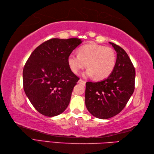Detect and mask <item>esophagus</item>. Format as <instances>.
Listing matches in <instances>:
<instances>
[{"instance_id": "34e87169", "label": "esophagus", "mask_w": 154, "mask_h": 154, "mask_svg": "<svg viewBox=\"0 0 154 154\" xmlns=\"http://www.w3.org/2000/svg\"><path fill=\"white\" fill-rule=\"evenodd\" d=\"M78 83H80V84H81V85H85V83H86L85 81H83V80H82V79H79V81H78Z\"/></svg>"}]
</instances>
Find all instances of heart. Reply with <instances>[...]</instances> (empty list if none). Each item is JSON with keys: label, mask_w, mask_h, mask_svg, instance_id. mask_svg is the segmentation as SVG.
I'll use <instances>...</instances> for the list:
<instances>
[{"label": "heart", "mask_w": 154, "mask_h": 154, "mask_svg": "<svg viewBox=\"0 0 154 154\" xmlns=\"http://www.w3.org/2000/svg\"><path fill=\"white\" fill-rule=\"evenodd\" d=\"M67 63L71 71L78 74L87 65L89 69L85 75H94L97 79H104L112 73L116 63V54L112 48L103 45L89 44L81 47L79 54L72 52L69 55Z\"/></svg>", "instance_id": "b5f03b06"}]
</instances>
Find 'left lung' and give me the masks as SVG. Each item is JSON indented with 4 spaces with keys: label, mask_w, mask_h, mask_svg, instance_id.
<instances>
[{
    "label": "left lung",
    "mask_w": 154,
    "mask_h": 154,
    "mask_svg": "<svg viewBox=\"0 0 154 154\" xmlns=\"http://www.w3.org/2000/svg\"><path fill=\"white\" fill-rule=\"evenodd\" d=\"M109 44L117 53L112 72L103 81L86 83V107L93 116L100 119L120 113L134 91L136 71L131 60L122 48Z\"/></svg>",
    "instance_id": "1"
}]
</instances>
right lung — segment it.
<instances>
[{
  "label": "right lung",
  "mask_w": 154,
  "mask_h": 154,
  "mask_svg": "<svg viewBox=\"0 0 154 154\" xmlns=\"http://www.w3.org/2000/svg\"><path fill=\"white\" fill-rule=\"evenodd\" d=\"M82 41L53 38L32 52L23 69L24 92L32 105L48 117L57 116L67 109L79 78L70 69L67 58Z\"/></svg>",
  "instance_id": "1"
}]
</instances>
